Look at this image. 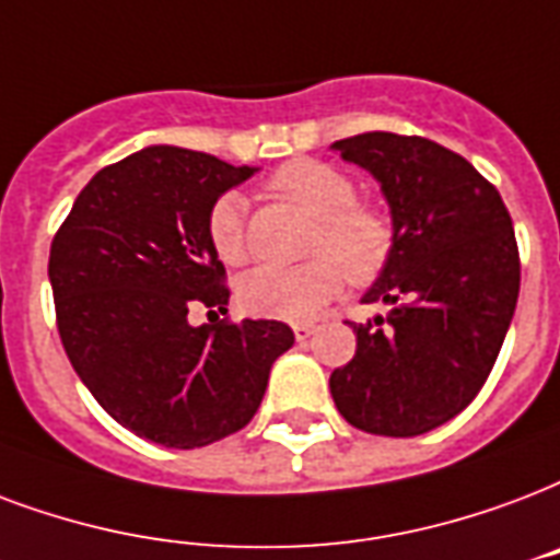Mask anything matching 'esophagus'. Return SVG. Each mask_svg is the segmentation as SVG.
Listing matches in <instances>:
<instances>
[{"label":"esophagus","mask_w":560,"mask_h":560,"mask_svg":"<svg viewBox=\"0 0 560 560\" xmlns=\"http://www.w3.org/2000/svg\"><path fill=\"white\" fill-rule=\"evenodd\" d=\"M314 331H317V326H314V323H296V326H293V335H296L299 343H302V340H308Z\"/></svg>","instance_id":"esophagus-1"}]
</instances>
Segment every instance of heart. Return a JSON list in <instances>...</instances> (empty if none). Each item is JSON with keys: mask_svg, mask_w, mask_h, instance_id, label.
Segmentation results:
<instances>
[{"mask_svg": "<svg viewBox=\"0 0 560 560\" xmlns=\"http://www.w3.org/2000/svg\"><path fill=\"white\" fill-rule=\"evenodd\" d=\"M270 190L317 220L308 243L314 258L296 267L267 264L246 272L237 281L243 311L270 319H311L337 296L343 272L352 284H370L394 258L390 217L358 202L355 182L337 166L314 158L288 161L270 176ZM205 234L223 264L246 261V199L234 190L217 196L205 217Z\"/></svg>", "mask_w": 560, "mask_h": 560, "instance_id": "obj_1", "label": "heart"}]
</instances>
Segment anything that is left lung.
<instances>
[{
	"label": "left lung",
	"mask_w": 560,
	"mask_h": 560,
	"mask_svg": "<svg viewBox=\"0 0 560 560\" xmlns=\"http://www.w3.org/2000/svg\"><path fill=\"white\" fill-rule=\"evenodd\" d=\"M382 185L394 258L361 302L387 317L355 326V358L328 387L355 429L417 438L467 408L497 364L520 296V252L502 196L458 152L366 131L331 143Z\"/></svg>",
	"instance_id": "1"
}]
</instances>
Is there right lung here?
<instances>
[{
	"mask_svg": "<svg viewBox=\"0 0 560 560\" xmlns=\"http://www.w3.org/2000/svg\"><path fill=\"white\" fill-rule=\"evenodd\" d=\"M252 173L194 149H140L88 182L49 252L72 370L119 425L170 450L241 432L272 361L293 347L279 319H187L196 308L225 314V267L205 217Z\"/></svg>",
	"mask_w": 560,
	"mask_h": 560,
	"instance_id": "obj_1",
	"label": "right lung"
}]
</instances>
